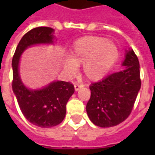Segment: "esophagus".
<instances>
[{
    "label": "esophagus",
    "instance_id": "obj_1",
    "mask_svg": "<svg viewBox=\"0 0 155 155\" xmlns=\"http://www.w3.org/2000/svg\"><path fill=\"white\" fill-rule=\"evenodd\" d=\"M82 87V85L81 84H74V91H78Z\"/></svg>",
    "mask_w": 155,
    "mask_h": 155
}]
</instances>
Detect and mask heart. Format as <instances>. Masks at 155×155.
<instances>
[{
	"label": "heart",
	"mask_w": 155,
	"mask_h": 155,
	"mask_svg": "<svg viewBox=\"0 0 155 155\" xmlns=\"http://www.w3.org/2000/svg\"><path fill=\"white\" fill-rule=\"evenodd\" d=\"M119 57L116 45L100 36H84L72 45L70 58L64 61V71L69 75L82 65V73L87 80L99 81L108 74Z\"/></svg>",
	"instance_id": "1"
}]
</instances>
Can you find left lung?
<instances>
[{
  "label": "left lung",
  "mask_w": 155,
  "mask_h": 155,
  "mask_svg": "<svg viewBox=\"0 0 155 155\" xmlns=\"http://www.w3.org/2000/svg\"><path fill=\"white\" fill-rule=\"evenodd\" d=\"M124 69L90 86L86 112L91 122L102 128L115 126L126 120L141 87L140 62L133 50L125 53Z\"/></svg>",
  "instance_id": "left-lung-1"
}]
</instances>
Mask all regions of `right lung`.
Listing matches in <instances>:
<instances>
[{
	"label": "right lung",
	"instance_id": "obj_1",
	"mask_svg": "<svg viewBox=\"0 0 155 155\" xmlns=\"http://www.w3.org/2000/svg\"><path fill=\"white\" fill-rule=\"evenodd\" d=\"M54 29L40 26L23 35L12 59V90L20 109L29 122L41 128H51L61 124L65 116L66 104L74 94V85L65 81H53L40 90H30L19 74L22 53L31 45L54 44Z\"/></svg>",
	"mask_w": 155,
	"mask_h": 155
}]
</instances>
